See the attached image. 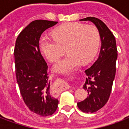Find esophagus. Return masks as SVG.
<instances>
[{"mask_svg":"<svg viewBox=\"0 0 129 129\" xmlns=\"http://www.w3.org/2000/svg\"><path fill=\"white\" fill-rule=\"evenodd\" d=\"M67 79H68V80H71V81H72V80H73V79H75V76L71 75V76H70V77H68Z\"/></svg>","mask_w":129,"mask_h":129,"instance_id":"34e87169","label":"esophagus"}]
</instances>
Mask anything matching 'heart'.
<instances>
[{
  "label": "heart",
  "instance_id": "obj_1",
  "mask_svg": "<svg viewBox=\"0 0 129 129\" xmlns=\"http://www.w3.org/2000/svg\"><path fill=\"white\" fill-rule=\"evenodd\" d=\"M54 39L43 37L40 49L51 62L58 61L65 54L64 59L54 66V72L68 73L79 64L90 61L95 56L100 43V33L95 25L80 23H67L52 32Z\"/></svg>",
  "mask_w": 129,
  "mask_h": 129
}]
</instances>
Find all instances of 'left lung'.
Here are the masks:
<instances>
[{
    "mask_svg": "<svg viewBox=\"0 0 129 129\" xmlns=\"http://www.w3.org/2000/svg\"><path fill=\"white\" fill-rule=\"evenodd\" d=\"M81 21H90L95 23L102 40L98 59L85 71L88 77L83 88L87 90L88 97L77 103L81 111L95 113L105 105L111 95L116 72L117 49L115 38L102 21L95 17H86Z\"/></svg>",
    "mask_w": 129,
    "mask_h": 129,
    "instance_id": "obj_1",
    "label": "left lung"
}]
</instances>
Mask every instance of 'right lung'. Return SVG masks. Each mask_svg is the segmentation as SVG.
<instances>
[{
  "label": "right lung",
  "mask_w": 129,
  "mask_h": 129,
  "mask_svg": "<svg viewBox=\"0 0 129 129\" xmlns=\"http://www.w3.org/2000/svg\"><path fill=\"white\" fill-rule=\"evenodd\" d=\"M57 23L31 22L17 37L14 52L16 80L24 102L32 112L43 117L54 113L59 101L50 90L48 66L41 53L39 39L45 29Z\"/></svg>",
  "instance_id": "add662e5"
}]
</instances>
